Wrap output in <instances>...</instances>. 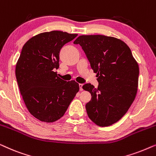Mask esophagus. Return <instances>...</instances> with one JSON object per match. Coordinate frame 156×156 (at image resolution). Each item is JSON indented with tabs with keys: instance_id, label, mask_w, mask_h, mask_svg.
Here are the masks:
<instances>
[{
	"instance_id": "obj_1",
	"label": "esophagus",
	"mask_w": 156,
	"mask_h": 156,
	"mask_svg": "<svg viewBox=\"0 0 156 156\" xmlns=\"http://www.w3.org/2000/svg\"><path fill=\"white\" fill-rule=\"evenodd\" d=\"M79 86H80V91H83V84H79Z\"/></svg>"
}]
</instances>
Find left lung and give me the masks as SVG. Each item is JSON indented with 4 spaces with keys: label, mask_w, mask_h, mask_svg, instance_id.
<instances>
[{
    "label": "left lung",
    "mask_w": 156,
    "mask_h": 156,
    "mask_svg": "<svg viewBox=\"0 0 156 156\" xmlns=\"http://www.w3.org/2000/svg\"><path fill=\"white\" fill-rule=\"evenodd\" d=\"M97 74L98 88L83 86L91 95L86 104L89 119L99 126L114 124L124 116L137 93L139 67L131 51L121 40L105 35H80L74 40Z\"/></svg>",
    "instance_id": "left-lung-1"
}]
</instances>
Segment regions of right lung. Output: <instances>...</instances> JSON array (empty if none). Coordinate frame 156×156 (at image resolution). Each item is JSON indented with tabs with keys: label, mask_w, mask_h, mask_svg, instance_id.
Segmentation results:
<instances>
[{
	"label": "right lung",
	"mask_w": 156,
	"mask_h": 156,
	"mask_svg": "<svg viewBox=\"0 0 156 156\" xmlns=\"http://www.w3.org/2000/svg\"><path fill=\"white\" fill-rule=\"evenodd\" d=\"M77 34L51 31L38 34L23 47L16 67V76L29 112L47 123L63 116L80 90L75 81L66 82L57 76L59 51Z\"/></svg>",
	"instance_id": "right-lung-1"
}]
</instances>
